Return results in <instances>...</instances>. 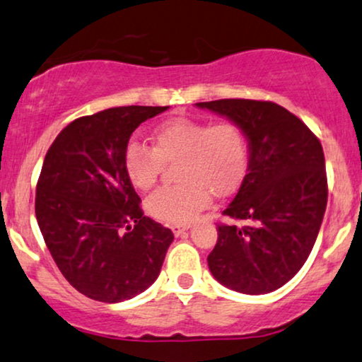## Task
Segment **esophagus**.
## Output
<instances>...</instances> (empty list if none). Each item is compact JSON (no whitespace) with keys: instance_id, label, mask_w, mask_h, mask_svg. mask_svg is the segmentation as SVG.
<instances>
[{"instance_id":"esophagus-1","label":"esophagus","mask_w":362,"mask_h":362,"mask_svg":"<svg viewBox=\"0 0 362 362\" xmlns=\"http://www.w3.org/2000/svg\"><path fill=\"white\" fill-rule=\"evenodd\" d=\"M189 228H191L189 224H176V226H173L171 229H173V233H175V236H181V234L187 231Z\"/></svg>"}]
</instances>
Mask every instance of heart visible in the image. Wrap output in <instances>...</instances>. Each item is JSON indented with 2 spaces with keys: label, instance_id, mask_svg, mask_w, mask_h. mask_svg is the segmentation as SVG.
Returning a JSON list of instances; mask_svg holds the SVG:
<instances>
[{
  "label": "heart",
  "instance_id": "heart-1",
  "mask_svg": "<svg viewBox=\"0 0 362 362\" xmlns=\"http://www.w3.org/2000/svg\"><path fill=\"white\" fill-rule=\"evenodd\" d=\"M181 185L159 189L146 201L148 213L168 224L189 223L206 204L211 192L226 198L241 186L250 164V143L241 126L223 119L175 118L153 133V148L129 141L124 170L139 191L156 185L164 163H177Z\"/></svg>",
  "mask_w": 362,
  "mask_h": 362
}]
</instances>
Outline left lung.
Masks as SVG:
<instances>
[{"label": "left lung", "mask_w": 362, "mask_h": 362, "mask_svg": "<svg viewBox=\"0 0 362 362\" xmlns=\"http://www.w3.org/2000/svg\"><path fill=\"white\" fill-rule=\"evenodd\" d=\"M196 106L241 126L250 164L208 256L211 274L243 294L279 289L301 269L327 204L322 146L298 116L271 101L218 100Z\"/></svg>", "instance_id": "1"}]
</instances>
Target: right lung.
<instances>
[{
  "label": "right lung",
  "instance_id": "obj_1",
  "mask_svg": "<svg viewBox=\"0 0 362 362\" xmlns=\"http://www.w3.org/2000/svg\"><path fill=\"white\" fill-rule=\"evenodd\" d=\"M168 106H119L69 123L46 153L36 185L37 226L61 274L79 293L121 303L158 279L171 229L144 216L124 170L141 123Z\"/></svg>",
  "mask_w": 362,
  "mask_h": 362
}]
</instances>
